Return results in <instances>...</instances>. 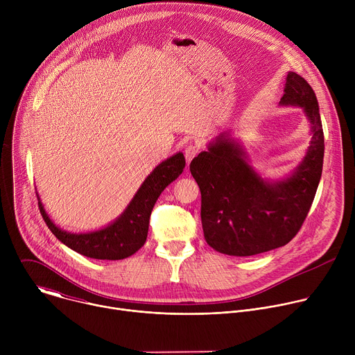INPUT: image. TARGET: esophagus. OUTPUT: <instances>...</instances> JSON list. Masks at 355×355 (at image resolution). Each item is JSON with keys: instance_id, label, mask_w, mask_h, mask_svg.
Segmentation results:
<instances>
[{"instance_id": "esophagus-1", "label": "esophagus", "mask_w": 355, "mask_h": 355, "mask_svg": "<svg viewBox=\"0 0 355 355\" xmlns=\"http://www.w3.org/2000/svg\"><path fill=\"white\" fill-rule=\"evenodd\" d=\"M198 151H199V146H196V144L187 146V148H185V160H187V163H191V160L198 155Z\"/></svg>"}]
</instances>
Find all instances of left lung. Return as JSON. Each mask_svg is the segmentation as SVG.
<instances>
[{
    "label": "left lung",
    "mask_w": 355,
    "mask_h": 355,
    "mask_svg": "<svg viewBox=\"0 0 355 355\" xmlns=\"http://www.w3.org/2000/svg\"><path fill=\"white\" fill-rule=\"evenodd\" d=\"M279 104L300 107L311 123V146L292 175L281 181L261 178L229 133L218 136L189 164L200 189L205 240L223 254L247 257L285 245L312 207L324 156L318 98L305 78L289 71Z\"/></svg>",
    "instance_id": "left-lung-1"
}]
</instances>
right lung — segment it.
Returning <instances> with one entry per match:
<instances>
[{"mask_svg":"<svg viewBox=\"0 0 355 355\" xmlns=\"http://www.w3.org/2000/svg\"><path fill=\"white\" fill-rule=\"evenodd\" d=\"M182 153L160 163L143 181L123 214L104 229L88 233H70L58 227L46 214L40 198L39 209L52 233L67 247L80 254L96 260L126 259L144 244L148 232V219L157 198L164 188L184 171Z\"/></svg>","mask_w":355,"mask_h":355,"instance_id":"right-lung-1","label":"right lung"}]
</instances>
